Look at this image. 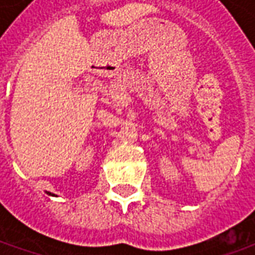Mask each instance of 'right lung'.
<instances>
[{"label":"right lung","instance_id":"obj_1","mask_svg":"<svg viewBox=\"0 0 255 255\" xmlns=\"http://www.w3.org/2000/svg\"><path fill=\"white\" fill-rule=\"evenodd\" d=\"M47 194H49V195H54V194H50V192H47Z\"/></svg>","mask_w":255,"mask_h":255}]
</instances>
